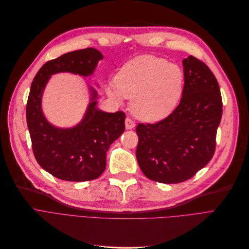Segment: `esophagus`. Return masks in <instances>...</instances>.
<instances>
[{
	"label": "esophagus",
	"mask_w": 249,
	"mask_h": 249,
	"mask_svg": "<svg viewBox=\"0 0 249 249\" xmlns=\"http://www.w3.org/2000/svg\"><path fill=\"white\" fill-rule=\"evenodd\" d=\"M124 124H125V128L126 129H132L135 127V122L132 120L131 117H126L125 121H124Z\"/></svg>",
	"instance_id": "esophagus-1"
}]
</instances>
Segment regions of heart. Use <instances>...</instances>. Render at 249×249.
Here are the masks:
<instances>
[{
  "label": "heart",
  "mask_w": 249,
  "mask_h": 249,
  "mask_svg": "<svg viewBox=\"0 0 249 249\" xmlns=\"http://www.w3.org/2000/svg\"><path fill=\"white\" fill-rule=\"evenodd\" d=\"M184 87L180 66L154 55H140L118 71L106 94L117 102L132 98V110L146 122L166 117L179 102Z\"/></svg>",
  "instance_id": "obj_1"
}]
</instances>
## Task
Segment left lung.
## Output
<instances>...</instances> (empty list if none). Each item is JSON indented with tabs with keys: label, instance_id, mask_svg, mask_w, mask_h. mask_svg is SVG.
Wrapping results in <instances>:
<instances>
[{
	"label": "left lung",
	"instance_id": "1",
	"mask_svg": "<svg viewBox=\"0 0 249 249\" xmlns=\"http://www.w3.org/2000/svg\"><path fill=\"white\" fill-rule=\"evenodd\" d=\"M184 87L178 106L156 124H139L136 156L149 179L179 183L192 178L214 156L223 103L209 67L189 55L182 61Z\"/></svg>",
	"mask_w": 249,
	"mask_h": 249
}]
</instances>
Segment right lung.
Listing matches in <instances>:
<instances>
[{"instance_id":"obj_1","label":"right lung","mask_w":249,"mask_h":249,"mask_svg":"<svg viewBox=\"0 0 249 249\" xmlns=\"http://www.w3.org/2000/svg\"><path fill=\"white\" fill-rule=\"evenodd\" d=\"M101 53L92 47L67 53L46 62L34 77L26 105V121L34 157L40 166L58 179L88 181L96 179L106 167V152L124 131L125 113H108L96 107L97 92L91 91V102L82 122L74 127L58 128L45 120L41 97L52 75L70 72L93 74Z\"/></svg>"}]
</instances>
